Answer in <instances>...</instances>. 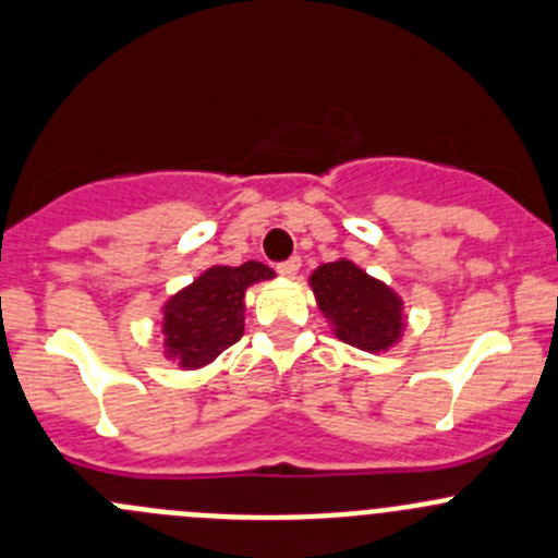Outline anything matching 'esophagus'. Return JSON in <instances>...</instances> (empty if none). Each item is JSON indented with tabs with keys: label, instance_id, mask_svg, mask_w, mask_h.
Returning a JSON list of instances; mask_svg holds the SVG:
<instances>
[{
	"label": "esophagus",
	"instance_id": "1",
	"mask_svg": "<svg viewBox=\"0 0 558 558\" xmlns=\"http://www.w3.org/2000/svg\"><path fill=\"white\" fill-rule=\"evenodd\" d=\"M300 267H302L300 258H289V262L278 264V275H283V278H296Z\"/></svg>",
	"mask_w": 558,
	"mask_h": 558
}]
</instances>
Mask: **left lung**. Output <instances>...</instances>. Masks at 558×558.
I'll return each mask as SVG.
<instances>
[{"instance_id": "left-lung-1", "label": "left lung", "mask_w": 558, "mask_h": 558, "mask_svg": "<svg viewBox=\"0 0 558 558\" xmlns=\"http://www.w3.org/2000/svg\"><path fill=\"white\" fill-rule=\"evenodd\" d=\"M311 289L337 340L367 353H384L402 340L408 326L402 296L351 258L315 267Z\"/></svg>"}]
</instances>
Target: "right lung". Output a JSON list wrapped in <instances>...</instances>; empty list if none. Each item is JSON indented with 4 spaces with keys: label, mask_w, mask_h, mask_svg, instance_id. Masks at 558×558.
<instances>
[{
    "label": "right lung",
    "mask_w": 558,
    "mask_h": 558,
    "mask_svg": "<svg viewBox=\"0 0 558 558\" xmlns=\"http://www.w3.org/2000/svg\"><path fill=\"white\" fill-rule=\"evenodd\" d=\"M272 278L275 272L262 262L207 267L161 307L165 356L180 369H202L216 362L243 337L245 291Z\"/></svg>",
    "instance_id": "obj_1"
}]
</instances>
